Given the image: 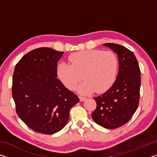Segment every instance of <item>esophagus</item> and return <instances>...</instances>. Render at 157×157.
<instances>
[{
    "label": "esophagus",
    "mask_w": 157,
    "mask_h": 157,
    "mask_svg": "<svg viewBox=\"0 0 157 157\" xmlns=\"http://www.w3.org/2000/svg\"><path fill=\"white\" fill-rule=\"evenodd\" d=\"M79 100H80V101H82H82H84V100L86 99V97H84V96H79Z\"/></svg>",
    "instance_id": "obj_1"
}]
</instances>
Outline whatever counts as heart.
<instances>
[{"label": "heart", "mask_w": 157, "mask_h": 157, "mask_svg": "<svg viewBox=\"0 0 157 157\" xmlns=\"http://www.w3.org/2000/svg\"><path fill=\"white\" fill-rule=\"evenodd\" d=\"M68 61L71 64L62 62L57 68L58 78L68 89H75L82 76L85 81L78 90L83 94L105 92L115 81L118 59L112 51L82 50L69 55Z\"/></svg>", "instance_id": "1"}]
</instances>
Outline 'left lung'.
<instances>
[{
    "mask_svg": "<svg viewBox=\"0 0 157 157\" xmlns=\"http://www.w3.org/2000/svg\"><path fill=\"white\" fill-rule=\"evenodd\" d=\"M103 45L118 55V73L111 88L94 98L97 107L91 116L99 125L107 129H116L126 124L139 107L140 71L131 50L116 44Z\"/></svg>",
    "mask_w": 157,
    "mask_h": 157,
    "instance_id": "left-lung-1",
    "label": "left lung"
}]
</instances>
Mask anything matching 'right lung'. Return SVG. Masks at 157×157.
Here are the masks:
<instances>
[{
	"mask_svg": "<svg viewBox=\"0 0 157 157\" xmlns=\"http://www.w3.org/2000/svg\"><path fill=\"white\" fill-rule=\"evenodd\" d=\"M63 52L39 48L25 54L15 66L12 92L16 111L34 132L52 134L68 123L79 98L57 79V62Z\"/></svg>",
	"mask_w": 157,
	"mask_h": 157,
	"instance_id": "1",
	"label": "right lung"
}]
</instances>
